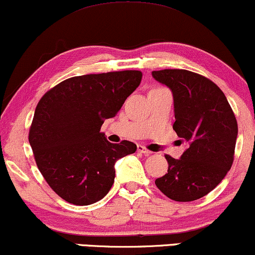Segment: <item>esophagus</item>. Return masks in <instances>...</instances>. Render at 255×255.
Instances as JSON below:
<instances>
[{"label":"esophagus","instance_id":"1","mask_svg":"<svg viewBox=\"0 0 255 255\" xmlns=\"http://www.w3.org/2000/svg\"><path fill=\"white\" fill-rule=\"evenodd\" d=\"M137 150H138L139 152H142V154H145V155L152 154V151L149 150V149H146L144 145H138V146H137Z\"/></svg>","mask_w":255,"mask_h":255}]
</instances>
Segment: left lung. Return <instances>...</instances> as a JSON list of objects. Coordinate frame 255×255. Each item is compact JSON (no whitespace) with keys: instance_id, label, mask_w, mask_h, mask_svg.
Here are the masks:
<instances>
[{"instance_id":"obj_1","label":"left lung","mask_w":255,"mask_h":255,"mask_svg":"<svg viewBox=\"0 0 255 255\" xmlns=\"http://www.w3.org/2000/svg\"><path fill=\"white\" fill-rule=\"evenodd\" d=\"M174 98L173 128L188 148L176 160L164 155L168 173L155 180L176 202H192L223 180L234 161L238 122L224 93L208 77L184 69L152 71Z\"/></svg>"}]
</instances>
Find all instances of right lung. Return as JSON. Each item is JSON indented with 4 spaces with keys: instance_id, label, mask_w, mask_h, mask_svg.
I'll use <instances>...</instances> for the list:
<instances>
[{
    "instance_id": "obj_1",
    "label": "right lung",
    "mask_w": 255,
    "mask_h": 255,
    "mask_svg": "<svg viewBox=\"0 0 255 255\" xmlns=\"http://www.w3.org/2000/svg\"><path fill=\"white\" fill-rule=\"evenodd\" d=\"M142 71L88 74L62 81L35 107L28 140L45 181L65 202L89 205L103 199L115 182V164L133 154L128 140L110 143L101 132L139 86Z\"/></svg>"
}]
</instances>
